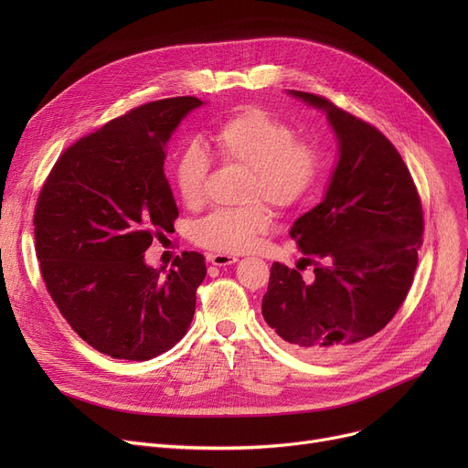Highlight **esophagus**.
<instances>
[{
  "mask_svg": "<svg viewBox=\"0 0 468 468\" xmlns=\"http://www.w3.org/2000/svg\"><path fill=\"white\" fill-rule=\"evenodd\" d=\"M207 260L216 267H226V265L239 261V258H235L231 254H207Z\"/></svg>",
  "mask_w": 468,
  "mask_h": 468,
  "instance_id": "34e87169",
  "label": "esophagus"
}]
</instances>
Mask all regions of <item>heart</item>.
<instances>
[{
    "label": "heart",
    "instance_id": "heart-1",
    "mask_svg": "<svg viewBox=\"0 0 468 468\" xmlns=\"http://www.w3.org/2000/svg\"><path fill=\"white\" fill-rule=\"evenodd\" d=\"M216 152L226 163L250 168L244 201L258 199L286 210L305 203L323 175V159L309 142L261 108H244L214 131ZM210 157L201 144H189L175 163V186L186 205H199L205 197ZM273 212L261 201L233 208H216L193 226V239L203 249L240 254L254 249L271 228Z\"/></svg>",
    "mask_w": 468,
    "mask_h": 468
}]
</instances>
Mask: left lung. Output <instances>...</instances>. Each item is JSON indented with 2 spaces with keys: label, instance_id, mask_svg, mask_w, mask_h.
Listing matches in <instances>:
<instances>
[{
  "label": "left lung",
  "instance_id": "obj_1",
  "mask_svg": "<svg viewBox=\"0 0 468 468\" xmlns=\"http://www.w3.org/2000/svg\"><path fill=\"white\" fill-rule=\"evenodd\" d=\"M288 94L326 113L337 161L323 201L290 229L314 279L275 261L261 313L293 349L326 360L349 355L397 314L417 267L423 210L406 163L376 127L323 96Z\"/></svg>",
  "mask_w": 468,
  "mask_h": 468
}]
</instances>
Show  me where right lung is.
<instances>
[{"mask_svg": "<svg viewBox=\"0 0 468 468\" xmlns=\"http://www.w3.org/2000/svg\"><path fill=\"white\" fill-rule=\"evenodd\" d=\"M195 96L144 104L60 155L34 214L36 254L48 293L90 347L150 360L186 335L205 258L184 252L170 271L144 260L178 218L165 147Z\"/></svg>", "mask_w": 468, "mask_h": 468, "instance_id": "right-lung-1", "label": "right lung"}]
</instances>
